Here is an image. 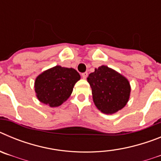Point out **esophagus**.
<instances>
[{
	"instance_id": "esophagus-1",
	"label": "esophagus",
	"mask_w": 161,
	"mask_h": 161,
	"mask_svg": "<svg viewBox=\"0 0 161 161\" xmlns=\"http://www.w3.org/2000/svg\"><path fill=\"white\" fill-rule=\"evenodd\" d=\"M81 76L83 79H86L88 76V72H84V73L81 74Z\"/></svg>"
}]
</instances>
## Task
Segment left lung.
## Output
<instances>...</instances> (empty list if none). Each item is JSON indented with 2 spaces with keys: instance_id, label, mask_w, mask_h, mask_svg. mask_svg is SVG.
<instances>
[{
  "instance_id": "1",
  "label": "left lung",
  "mask_w": 161,
  "mask_h": 161,
  "mask_svg": "<svg viewBox=\"0 0 161 161\" xmlns=\"http://www.w3.org/2000/svg\"><path fill=\"white\" fill-rule=\"evenodd\" d=\"M87 80L92 89L95 106L102 113H116L128 102L130 82L117 71L102 65L89 74Z\"/></svg>"
}]
</instances>
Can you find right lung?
<instances>
[{"label":"right lung","mask_w":161,"mask_h":161,"mask_svg":"<svg viewBox=\"0 0 161 161\" xmlns=\"http://www.w3.org/2000/svg\"><path fill=\"white\" fill-rule=\"evenodd\" d=\"M80 79V74L74 68L59 65L49 68L35 79L37 98L50 107L61 106L71 96L74 85Z\"/></svg>","instance_id":"add662e5"}]
</instances>
